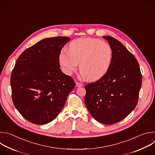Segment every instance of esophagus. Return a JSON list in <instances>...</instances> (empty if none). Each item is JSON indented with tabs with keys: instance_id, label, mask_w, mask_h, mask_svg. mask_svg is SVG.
I'll return each mask as SVG.
<instances>
[{
	"instance_id": "obj_1",
	"label": "esophagus",
	"mask_w": 155,
	"mask_h": 155,
	"mask_svg": "<svg viewBox=\"0 0 155 155\" xmlns=\"http://www.w3.org/2000/svg\"><path fill=\"white\" fill-rule=\"evenodd\" d=\"M83 85V84L82 83H78V82H76V86H77V87H81Z\"/></svg>"
}]
</instances>
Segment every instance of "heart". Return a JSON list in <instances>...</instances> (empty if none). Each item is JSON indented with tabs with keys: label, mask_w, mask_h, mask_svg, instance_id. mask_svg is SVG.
<instances>
[{
	"label": "heart",
	"mask_w": 155,
	"mask_h": 155,
	"mask_svg": "<svg viewBox=\"0 0 155 155\" xmlns=\"http://www.w3.org/2000/svg\"><path fill=\"white\" fill-rule=\"evenodd\" d=\"M69 50L61 49L58 59L64 72L71 75L79 64L81 75L96 81L108 71L113 59V50L107 42L99 39L80 38L70 43Z\"/></svg>",
	"instance_id": "1"
}]
</instances>
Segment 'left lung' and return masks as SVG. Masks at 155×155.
I'll return each mask as SVG.
<instances>
[{
    "label": "left lung",
    "mask_w": 155,
    "mask_h": 155,
    "mask_svg": "<svg viewBox=\"0 0 155 155\" xmlns=\"http://www.w3.org/2000/svg\"><path fill=\"white\" fill-rule=\"evenodd\" d=\"M113 50L107 73L85 86V105L93 117L104 124L125 118L137 105L142 86L139 64L123 44L114 37L103 36Z\"/></svg>",
    "instance_id": "left-lung-1"
}]
</instances>
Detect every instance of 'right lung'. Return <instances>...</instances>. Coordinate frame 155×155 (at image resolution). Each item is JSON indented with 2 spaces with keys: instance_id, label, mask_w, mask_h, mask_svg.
<instances>
[{
  "instance_id": "right-lung-1",
  "label": "right lung",
  "mask_w": 155,
  "mask_h": 155,
  "mask_svg": "<svg viewBox=\"0 0 155 155\" xmlns=\"http://www.w3.org/2000/svg\"><path fill=\"white\" fill-rule=\"evenodd\" d=\"M67 37L41 40L18 58L10 79L15 107L35 124L53 121L61 111L75 83L60 69L58 56Z\"/></svg>"
}]
</instances>
